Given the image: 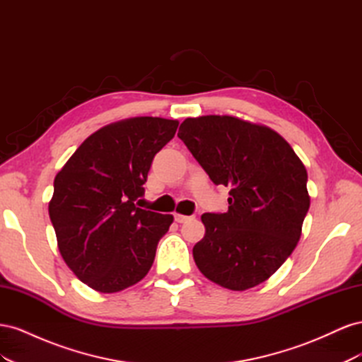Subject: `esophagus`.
Instances as JSON below:
<instances>
[{"instance_id": "obj_1", "label": "esophagus", "mask_w": 362, "mask_h": 362, "mask_svg": "<svg viewBox=\"0 0 362 362\" xmlns=\"http://www.w3.org/2000/svg\"><path fill=\"white\" fill-rule=\"evenodd\" d=\"M193 216H184V214H175V221H177L178 223H184L187 221H192Z\"/></svg>"}]
</instances>
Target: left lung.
<instances>
[{
	"mask_svg": "<svg viewBox=\"0 0 362 362\" xmlns=\"http://www.w3.org/2000/svg\"><path fill=\"white\" fill-rule=\"evenodd\" d=\"M178 137L216 185L231 189L226 213L201 217L196 266L234 291L264 282L302 234L310 208L303 163L276 131L234 116L187 117Z\"/></svg>",
	"mask_w": 362,
	"mask_h": 362,
	"instance_id": "8db88e82",
	"label": "left lung"
}]
</instances>
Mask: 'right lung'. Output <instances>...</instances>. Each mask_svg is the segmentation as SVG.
Listing matches in <instances>:
<instances>
[{
  "label": "right lung",
  "instance_id": "obj_1",
  "mask_svg": "<svg viewBox=\"0 0 362 362\" xmlns=\"http://www.w3.org/2000/svg\"><path fill=\"white\" fill-rule=\"evenodd\" d=\"M178 120L129 117L87 137L54 180L48 205L60 254L86 286L116 293L146 276L173 216L140 208L157 152Z\"/></svg>",
  "mask_w": 362,
  "mask_h": 362
}]
</instances>
